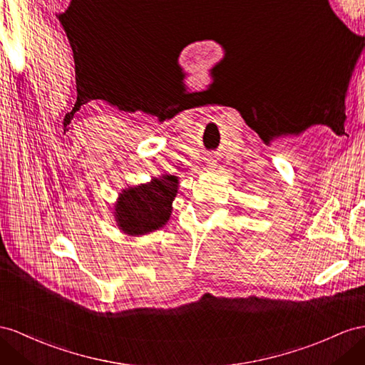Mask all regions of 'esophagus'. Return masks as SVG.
Masks as SVG:
<instances>
[{
  "instance_id": "34e87169",
  "label": "esophagus",
  "mask_w": 365,
  "mask_h": 365,
  "mask_svg": "<svg viewBox=\"0 0 365 365\" xmlns=\"http://www.w3.org/2000/svg\"><path fill=\"white\" fill-rule=\"evenodd\" d=\"M207 165H208L210 168H214V166H216V160H214V157H210V158H208V160H207Z\"/></svg>"
}]
</instances>
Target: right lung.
I'll return each mask as SVG.
<instances>
[{
	"instance_id": "right-lung-1",
	"label": "right lung",
	"mask_w": 365,
	"mask_h": 365,
	"mask_svg": "<svg viewBox=\"0 0 365 365\" xmlns=\"http://www.w3.org/2000/svg\"><path fill=\"white\" fill-rule=\"evenodd\" d=\"M179 177L162 174L146 183L121 190L114 203V219L121 232L140 237L163 228L173 212Z\"/></svg>"
}]
</instances>
